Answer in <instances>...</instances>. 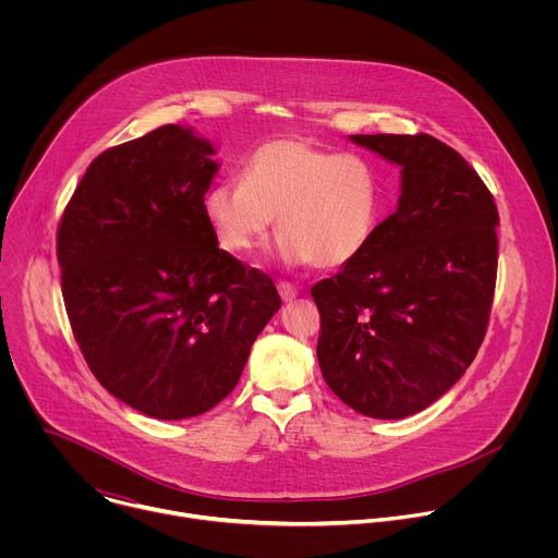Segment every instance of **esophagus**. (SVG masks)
<instances>
[{
    "mask_svg": "<svg viewBox=\"0 0 558 558\" xmlns=\"http://www.w3.org/2000/svg\"><path fill=\"white\" fill-rule=\"evenodd\" d=\"M278 293H280V298H282L284 302H291V300H295V295H298V287L291 284V282L280 280V282H278Z\"/></svg>",
    "mask_w": 558,
    "mask_h": 558,
    "instance_id": "34e87169",
    "label": "esophagus"
}]
</instances>
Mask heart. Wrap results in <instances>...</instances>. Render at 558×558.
<instances>
[{
    "mask_svg": "<svg viewBox=\"0 0 558 558\" xmlns=\"http://www.w3.org/2000/svg\"><path fill=\"white\" fill-rule=\"evenodd\" d=\"M203 214L229 254H250L276 216V254L287 265L338 269L371 243L381 214V183L360 154L276 138L247 156L241 179L218 181L205 192Z\"/></svg>",
    "mask_w": 558,
    "mask_h": 558,
    "instance_id": "heart-1",
    "label": "heart"
}]
</instances>
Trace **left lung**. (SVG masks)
<instances>
[{
    "mask_svg": "<svg viewBox=\"0 0 558 558\" xmlns=\"http://www.w3.org/2000/svg\"><path fill=\"white\" fill-rule=\"evenodd\" d=\"M351 141L402 168V196L355 260L311 287L317 362L347 407L402 420L437 402L486 338L499 211L465 158L430 134Z\"/></svg>",
    "mask_w": 558,
    "mask_h": 558,
    "instance_id": "obj_1",
    "label": "left lung"
}]
</instances>
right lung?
<instances>
[{
  "label": "right lung",
  "mask_w": 558,
  "mask_h": 558,
  "mask_svg": "<svg viewBox=\"0 0 558 558\" xmlns=\"http://www.w3.org/2000/svg\"><path fill=\"white\" fill-rule=\"evenodd\" d=\"M211 154L181 125L114 145L90 163L57 229L78 349L110 395L156 420L222 402L280 308L274 280L218 250L205 220Z\"/></svg>",
  "instance_id": "add662e5"
}]
</instances>
